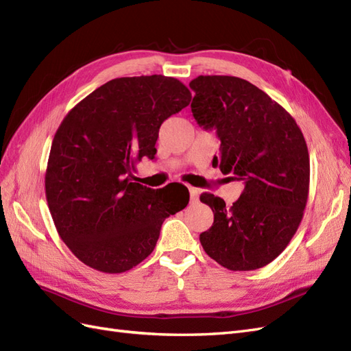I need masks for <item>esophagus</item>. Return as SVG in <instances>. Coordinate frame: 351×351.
Wrapping results in <instances>:
<instances>
[{
	"label": "esophagus",
	"mask_w": 351,
	"mask_h": 351,
	"mask_svg": "<svg viewBox=\"0 0 351 351\" xmlns=\"http://www.w3.org/2000/svg\"><path fill=\"white\" fill-rule=\"evenodd\" d=\"M187 187H189V193H190V200L196 202L199 199V190L192 186H187Z\"/></svg>",
	"instance_id": "obj_1"
}]
</instances>
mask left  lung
<instances>
[{"instance_id":"1","label":"left lung","mask_w":351,"mask_h":351,"mask_svg":"<svg viewBox=\"0 0 351 351\" xmlns=\"http://www.w3.org/2000/svg\"><path fill=\"white\" fill-rule=\"evenodd\" d=\"M189 86L195 120L221 142L212 167L244 184L231 208L212 193L200 195L214 212V224L199 237L202 246L227 269L262 268L287 247L303 218L311 177L303 133L247 80L199 76Z\"/></svg>"}]
</instances>
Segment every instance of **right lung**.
<instances>
[{"instance_id": "right-lung-1", "label": "right lung", "mask_w": 351, "mask_h": 351, "mask_svg": "<svg viewBox=\"0 0 351 351\" xmlns=\"http://www.w3.org/2000/svg\"><path fill=\"white\" fill-rule=\"evenodd\" d=\"M192 93L161 74L110 80L80 101L52 141L45 193L60 237L79 261L108 274L146 259L162 222L189 204L167 187L134 183V165L155 158L159 127Z\"/></svg>"}]
</instances>
